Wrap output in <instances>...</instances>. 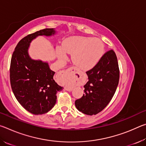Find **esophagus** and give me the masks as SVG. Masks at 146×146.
<instances>
[{
  "label": "esophagus",
  "instance_id": "obj_1",
  "mask_svg": "<svg viewBox=\"0 0 146 146\" xmlns=\"http://www.w3.org/2000/svg\"><path fill=\"white\" fill-rule=\"evenodd\" d=\"M71 70H73V71H73V72H74V74H76V72H77V69L75 68H71ZM65 90H67V91H71V88H65Z\"/></svg>",
  "mask_w": 146,
  "mask_h": 146
}]
</instances>
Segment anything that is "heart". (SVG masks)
I'll list each match as a JSON object with an SVG mask.
<instances>
[{"mask_svg":"<svg viewBox=\"0 0 146 146\" xmlns=\"http://www.w3.org/2000/svg\"><path fill=\"white\" fill-rule=\"evenodd\" d=\"M62 48H57L59 57L66 59V53L72 54L73 62L84 70L94 67L102 56L104 50L100 39L80 36L67 38L63 42Z\"/></svg>","mask_w":146,"mask_h":146,"instance_id":"obj_1","label":"heart"}]
</instances>
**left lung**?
Returning <instances> with one entry per match:
<instances>
[{
  "instance_id": "8db88e82",
  "label": "left lung",
  "mask_w": 146,
  "mask_h": 146,
  "mask_svg": "<svg viewBox=\"0 0 146 146\" xmlns=\"http://www.w3.org/2000/svg\"><path fill=\"white\" fill-rule=\"evenodd\" d=\"M86 73L89 80L84 86L85 93L75 100V106L86 115H97L110 103L118 84L120 71L115 51H106Z\"/></svg>"
}]
</instances>
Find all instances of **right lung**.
Masks as SVG:
<instances>
[{
  "label": "right lung",
  "instance_id": "right-lung-1",
  "mask_svg": "<svg viewBox=\"0 0 146 146\" xmlns=\"http://www.w3.org/2000/svg\"><path fill=\"white\" fill-rule=\"evenodd\" d=\"M55 33L53 28H46L28 35L19 42L11 56L9 76L12 91L21 106L34 115L51 110L56 102V93L63 88L54 80L55 72L48 64L32 60L28 49L36 36Z\"/></svg>",
  "mask_w": 146,
  "mask_h": 146
}]
</instances>
